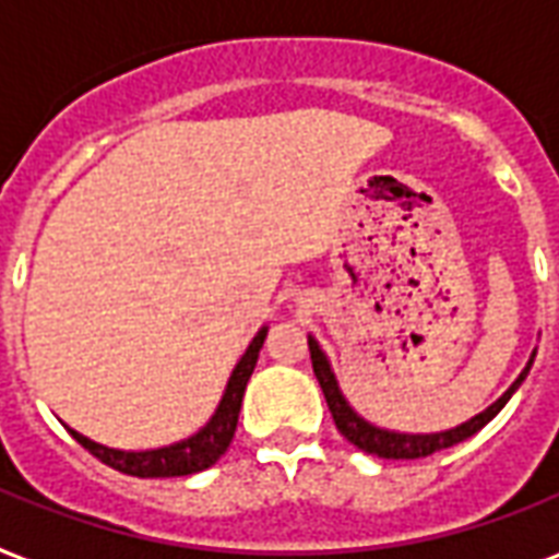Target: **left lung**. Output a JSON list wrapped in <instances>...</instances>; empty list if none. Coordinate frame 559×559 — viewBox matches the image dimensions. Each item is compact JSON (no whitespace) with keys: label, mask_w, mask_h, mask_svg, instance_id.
Masks as SVG:
<instances>
[{"label":"left lung","mask_w":559,"mask_h":559,"mask_svg":"<svg viewBox=\"0 0 559 559\" xmlns=\"http://www.w3.org/2000/svg\"><path fill=\"white\" fill-rule=\"evenodd\" d=\"M308 346H311V361H313V373H317V382H320L322 394H325V403H329V412L334 417V427L341 432L349 444H355L364 453H370V456L379 459H420L429 456V453H438V450L453 448L459 441H465L474 432L489 424L491 417L498 415L500 408L510 403V396L519 391V384L527 379L531 373V364L536 358V353H531V361L524 364V370L519 373V379L503 391V394L491 403L489 408H483L479 415H474L465 424H459V427L441 429V432H396V429H384L370 424L367 417H361L349 406V400L343 396L341 384H337V376H334V367L329 361V355L322 353L320 341L308 334Z\"/></svg>","instance_id":"obj_1"}]
</instances>
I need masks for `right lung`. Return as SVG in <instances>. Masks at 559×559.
I'll list each match as a JSON object with an SVG mask.
<instances>
[{
  "instance_id": "obj_1",
  "label": "right lung",
  "mask_w": 559,
  "mask_h": 559,
  "mask_svg": "<svg viewBox=\"0 0 559 559\" xmlns=\"http://www.w3.org/2000/svg\"><path fill=\"white\" fill-rule=\"evenodd\" d=\"M269 325H263L248 349L242 353V358L237 361V367L227 376L225 391H222V400H218L216 412L210 415L204 427L192 432L189 438H180L175 444H165V448H151V450H118L106 448L94 438L82 436L76 429H70V436L80 441L82 448L88 450L91 456H97L100 462H106L109 468L121 471V474H130V477H186V474H198V471H206L210 465H216L222 453L230 448L234 441V432H237L239 408H242V394H246V384L254 373V364H258V355L263 349V341H266Z\"/></svg>"
}]
</instances>
